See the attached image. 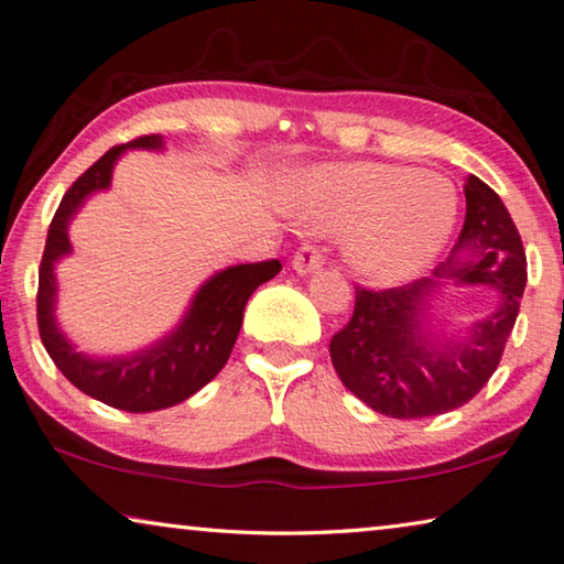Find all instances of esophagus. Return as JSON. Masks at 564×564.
Returning a JSON list of instances; mask_svg holds the SVG:
<instances>
[{
	"mask_svg": "<svg viewBox=\"0 0 564 564\" xmlns=\"http://www.w3.org/2000/svg\"><path fill=\"white\" fill-rule=\"evenodd\" d=\"M323 267V254L317 252L312 245H302L292 259V270L297 274H312Z\"/></svg>",
	"mask_w": 564,
	"mask_h": 564,
	"instance_id": "34e87169",
	"label": "esophagus"
}]
</instances>
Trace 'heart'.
Listing matches in <instances>:
<instances>
[{"mask_svg":"<svg viewBox=\"0 0 564 564\" xmlns=\"http://www.w3.org/2000/svg\"><path fill=\"white\" fill-rule=\"evenodd\" d=\"M297 202L317 227L348 229L345 262L372 284H401L426 270L446 247L458 214L446 178L370 161L312 171Z\"/></svg>","mask_w":564,"mask_h":564,"instance_id":"obj_1","label":"heart"}]
</instances>
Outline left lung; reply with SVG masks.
I'll return each mask as SVG.
<instances>
[{
  "mask_svg": "<svg viewBox=\"0 0 564 564\" xmlns=\"http://www.w3.org/2000/svg\"><path fill=\"white\" fill-rule=\"evenodd\" d=\"M464 194L466 221L448 262L403 288H358L350 323L330 340L343 386L391 419H426L469 403L497 370L517 323L527 284L522 239L481 178H466ZM448 279L498 292L490 315L458 338L438 334L430 319L432 297Z\"/></svg>",
  "mask_w": 564,
  "mask_h": 564,
  "instance_id": "left-lung-1",
  "label": "left lung"
}]
</instances>
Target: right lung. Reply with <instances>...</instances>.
Returning a JSON list of instances; mask_svg holds the SVG:
<instances>
[{
  "label": "right lung",
  "instance_id": "obj_1",
  "mask_svg": "<svg viewBox=\"0 0 564 564\" xmlns=\"http://www.w3.org/2000/svg\"><path fill=\"white\" fill-rule=\"evenodd\" d=\"M131 149L161 151L163 135H143L110 149L67 188L52 216L45 254L40 264L37 325L50 358L75 388L112 409L149 413L171 409V405L192 398L227 366L234 343H237L241 317H245L247 300L252 297L259 284L270 282L282 270V264L270 259V262L234 264L212 274L196 290L181 323L149 348L118 355V358H93L88 352L75 350V345L59 330L55 317V267L59 259L73 252L70 237H67L73 216L80 212L88 196L106 192L112 178V166Z\"/></svg>",
  "mask_w": 564,
  "mask_h": 564
}]
</instances>
